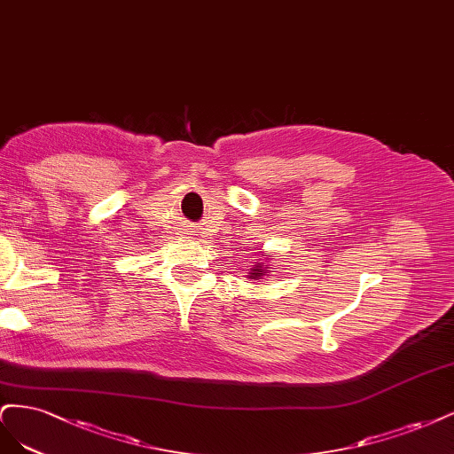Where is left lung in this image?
I'll list each match as a JSON object with an SVG mask.
<instances>
[{"instance_id":"obj_1","label":"left lung","mask_w":454,"mask_h":454,"mask_svg":"<svg viewBox=\"0 0 454 454\" xmlns=\"http://www.w3.org/2000/svg\"><path fill=\"white\" fill-rule=\"evenodd\" d=\"M271 254L270 253H262L260 258L254 262V266L251 268V271H248V279H264V277L270 273V262H271Z\"/></svg>"}]
</instances>
